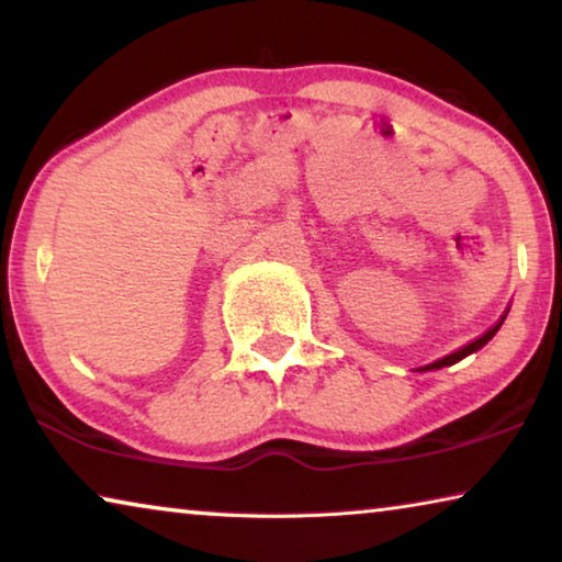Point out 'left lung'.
Returning <instances> with one entry per match:
<instances>
[{
    "mask_svg": "<svg viewBox=\"0 0 562 562\" xmlns=\"http://www.w3.org/2000/svg\"><path fill=\"white\" fill-rule=\"evenodd\" d=\"M502 322H504V317H502V319H498V322H496V325L488 329V333H483V335L479 337V340L468 342V345H465V348H460V350H456V352H450V356H445V358H440V360H435V363H429V366L425 368V371H429V368H442V366H452V363H458V360H460V358L471 356V352H475V350H479V348H483V345H486V342L491 340V337H494V335H496V329H498V327H502Z\"/></svg>",
    "mask_w": 562,
    "mask_h": 562,
    "instance_id": "obj_1",
    "label": "left lung"
}]
</instances>
